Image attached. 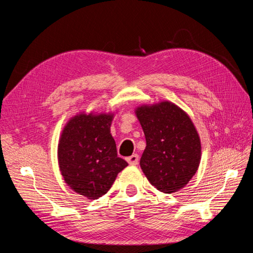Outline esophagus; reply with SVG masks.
<instances>
[{"label":"esophagus","instance_id":"obj_1","mask_svg":"<svg viewBox=\"0 0 253 253\" xmlns=\"http://www.w3.org/2000/svg\"><path fill=\"white\" fill-rule=\"evenodd\" d=\"M126 161L128 162V164H130V165H137V164H138L139 157H138V155H137V154H132L131 156L126 158Z\"/></svg>","mask_w":253,"mask_h":253}]
</instances>
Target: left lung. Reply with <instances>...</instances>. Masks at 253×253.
Wrapping results in <instances>:
<instances>
[{
    "instance_id": "left-lung-1",
    "label": "left lung",
    "mask_w": 253,
    "mask_h": 253,
    "mask_svg": "<svg viewBox=\"0 0 253 253\" xmlns=\"http://www.w3.org/2000/svg\"><path fill=\"white\" fill-rule=\"evenodd\" d=\"M146 138L140 168L163 193L181 190L201 161V140L191 118L170 101L140 106L135 111Z\"/></svg>"
}]
</instances>
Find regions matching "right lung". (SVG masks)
I'll list each match as a JSON object with an SVG mask.
<instances>
[{
	"label": "right lung",
	"instance_id": "add662e5",
	"mask_svg": "<svg viewBox=\"0 0 253 253\" xmlns=\"http://www.w3.org/2000/svg\"><path fill=\"white\" fill-rule=\"evenodd\" d=\"M114 114H79L67 123L60 136L58 162L68 186L89 200L109 191L128 165L117 156L110 134Z\"/></svg>",
	"mask_w": 253,
	"mask_h": 253
}]
</instances>
